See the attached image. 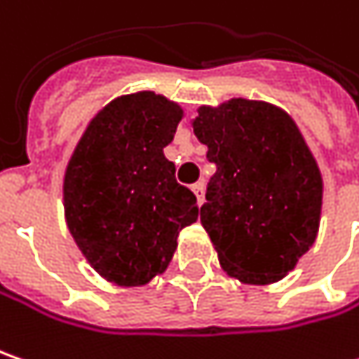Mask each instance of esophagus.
I'll return each mask as SVG.
<instances>
[{
    "label": "esophagus",
    "instance_id": "obj_1",
    "mask_svg": "<svg viewBox=\"0 0 359 359\" xmlns=\"http://www.w3.org/2000/svg\"><path fill=\"white\" fill-rule=\"evenodd\" d=\"M191 189H194V194H196V198H198V204H202V202H204V182L194 184Z\"/></svg>",
    "mask_w": 359,
    "mask_h": 359
}]
</instances>
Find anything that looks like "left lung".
Returning <instances> with one entry per match:
<instances>
[{"label": "left lung", "instance_id": "left-lung-1", "mask_svg": "<svg viewBox=\"0 0 359 359\" xmlns=\"http://www.w3.org/2000/svg\"><path fill=\"white\" fill-rule=\"evenodd\" d=\"M194 133L216 165L200 220L230 277L283 278L315 242L321 173L293 118L259 100L202 107Z\"/></svg>", "mask_w": 359, "mask_h": 359}]
</instances>
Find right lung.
Here are the masks:
<instances>
[{
  "mask_svg": "<svg viewBox=\"0 0 359 359\" xmlns=\"http://www.w3.org/2000/svg\"><path fill=\"white\" fill-rule=\"evenodd\" d=\"M180 118L182 109L155 93L121 97L88 125L68 163V230L111 283L137 287L163 273L180 230L198 220L194 191L163 155Z\"/></svg>",
  "mask_w": 359,
  "mask_h": 359,
  "instance_id": "right-lung-1",
  "label": "right lung"
}]
</instances>
